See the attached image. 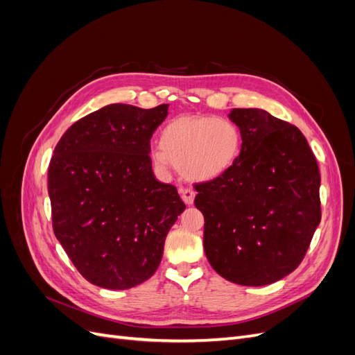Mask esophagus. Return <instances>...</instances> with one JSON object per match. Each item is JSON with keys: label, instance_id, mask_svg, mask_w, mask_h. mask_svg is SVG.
<instances>
[{"label": "esophagus", "instance_id": "34e87169", "mask_svg": "<svg viewBox=\"0 0 355 355\" xmlns=\"http://www.w3.org/2000/svg\"><path fill=\"white\" fill-rule=\"evenodd\" d=\"M180 196H182V200H184L188 204V206H191V204L194 202L196 192H194V189H191V188H182Z\"/></svg>", "mask_w": 355, "mask_h": 355}]
</instances>
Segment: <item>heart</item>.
<instances>
[{"label":"heart","mask_w":355,"mask_h":355,"mask_svg":"<svg viewBox=\"0 0 355 355\" xmlns=\"http://www.w3.org/2000/svg\"><path fill=\"white\" fill-rule=\"evenodd\" d=\"M241 153V132L232 121L210 115H182L161 133V146L153 153L155 163L175 164L197 180L223 175Z\"/></svg>","instance_id":"1"}]
</instances>
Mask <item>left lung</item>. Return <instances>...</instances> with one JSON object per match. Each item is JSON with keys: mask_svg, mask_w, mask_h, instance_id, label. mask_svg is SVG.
Masks as SVG:
<instances>
[{"mask_svg": "<svg viewBox=\"0 0 355 355\" xmlns=\"http://www.w3.org/2000/svg\"><path fill=\"white\" fill-rule=\"evenodd\" d=\"M241 153L223 175L194 184L213 270L241 286H266L300 265L321 220L320 170L296 125L235 108Z\"/></svg>", "mask_w": 355, "mask_h": 355, "instance_id": "obj_1", "label": "left lung"}]
</instances>
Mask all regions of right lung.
I'll list each match as a JSON object with an SVG mask.
<instances>
[{"instance_id": "add662e5", "label": "right lung", "mask_w": 355, "mask_h": 355, "mask_svg": "<svg viewBox=\"0 0 355 355\" xmlns=\"http://www.w3.org/2000/svg\"><path fill=\"white\" fill-rule=\"evenodd\" d=\"M167 108L103 106L73 123L50 159L53 231L94 286L124 290L146 282L187 207L176 187L155 179L149 157Z\"/></svg>"}]
</instances>
